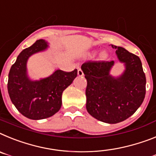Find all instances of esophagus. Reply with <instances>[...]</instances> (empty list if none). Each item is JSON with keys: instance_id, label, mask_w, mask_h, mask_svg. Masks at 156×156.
<instances>
[{"instance_id": "esophagus-1", "label": "esophagus", "mask_w": 156, "mask_h": 156, "mask_svg": "<svg viewBox=\"0 0 156 156\" xmlns=\"http://www.w3.org/2000/svg\"><path fill=\"white\" fill-rule=\"evenodd\" d=\"M78 75L79 77H82V76H83V75H84V73H83V71H82V69H78Z\"/></svg>"}]
</instances>
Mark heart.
Returning <instances> with one entry per match:
<instances>
[{
    "label": "heart",
    "instance_id": "b5f03b06",
    "mask_svg": "<svg viewBox=\"0 0 156 156\" xmlns=\"http://www.w3.org/2000/svg\"><path fill=\"white\" fill-rule=\"evenodd\" d=\"M101 56H102V58H106L107 57V54L106 53H102V55H101Z\"/></svg>",
    "mask_w": 156,
    "mask_h": 156
}]
</instances>
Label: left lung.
<instances>
[{"label":"left lung","instance_id":"8db88e82","mask_svg":"<svg viewBox=\"0 0 156 156\" xmlns=\"http://www.w3.org/2000/svg\"><path fill=\"white\" fill-rule=\"evenodd\" d=\"M125 70L119 77L110 74L115 62H86L82 70L87 80L86 109L90 115L109 124L121 122L143 103L146 78L140 58L122 47L112 44Z\"/></svg>","mask_w":156,"mask_h":156}]
</instances>
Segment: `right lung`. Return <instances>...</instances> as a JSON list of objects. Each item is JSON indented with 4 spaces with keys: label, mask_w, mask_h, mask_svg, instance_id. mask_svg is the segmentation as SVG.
<instances>
[{
    "label": "right lung",
    "mask_w": 156,
    "mask_h": 156,
    "mask_svg": "<svg viewBox=\"0 0 156 156\" xmlns=\"http://www.w3.org/2000/svg\"><path fill=\"white\" fill-rule=\"evenodd\" d=\"M45 40H37L23 50L9 74L8 92L16 109L25 117L40 120L55 115L61 108L62 94L77 77V69L70 72L56 70L47 78L31 80L27 63L32 55L48 48Z\"/></svg>",
    "instance_id": "obj_1"
}]
</instances>
